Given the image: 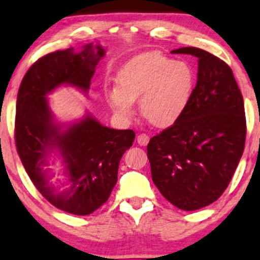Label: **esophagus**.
I'll list each match as a JSON object with an SVG mask.
<instances>
[{
    "mask_svg": "<svg viewBox=\"0 0 260 260\" xmlns=\"http://www.w3.org/2000/svg\"><path fill=\"white\" fill-rule=\"evenodd\" d=\"M149 142V136L146 135V134H140L139 136H137V143H139L140 146H147Z\"/></svg>",
    "mask_w": 260,
    "mask_h": 260,
    "instance_id": "esophagus-1",
    "label": "esophagus"
}]
</instances>
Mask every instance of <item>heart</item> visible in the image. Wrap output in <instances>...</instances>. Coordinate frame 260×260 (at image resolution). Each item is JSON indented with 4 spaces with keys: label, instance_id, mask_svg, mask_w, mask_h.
<instances>
[{
    "label": "heart",
    "instance_id": "obj_1",
    "mask_svg": "<svg viewBox=\"0 0 260 260\" xmlns=\"http://www.w3.org/2000/svg\"><path fill=\"white\" fill-rule=\"evenodd\" d=\"M194 88V73L187 63L161 54H141L120 67L115 85L105 89L108 106L118 117L131 119L140 112L150 125L168 127L187 108Z\"/></svg>",
    "mask_w": 260,
    "mask_h": 260
}]
</instances>
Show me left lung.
Returning a JSON list of instances; mask_svg holds the SVG:
<instances>
[{
  "mask_svg": "<svg viewBox=\"0 0 260 260\" xmlns=\"http://www.w3.org/2000/svg\"><path fill=\"white\" fill-rule=\"evenodd\" d=\"M171 53L198 57L197 85L181 118L150 139L147 155L162 197L195 211L214 203L232 181L245 148V106L225 62L194 47Z\"/></svg>",
  "mask_w": 260,
  "mask_h": 260,
  "instance_id": "obj_1",
  "label": "left lung"
}]
</instances>
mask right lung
Here are the masks:
<instances>
[{
    "instance_id": "obj_1",
    "label": "right lung",
    "mask_w": 260,
    "mask_h": 260,
    "mask_svg": "<svg viewBox=\"0 0 260 260\" xmlns=\"http://www.w3.org/2000/svg\"><path fill=\"white\" fill-rule=\"evenodd\" d=\"M100 44H86L41 57L22 78L17 98L15 145L32 183L50 204L77 216L90 214L110 198L133 130L104 126L90 113L71 124L57 123L47 96L61 85L88 94L96 65L105 56ZM62 159L63 184L50 182L49 159ZM64 189L61 190V187Z\"/></svg>"
}]
</instances>
